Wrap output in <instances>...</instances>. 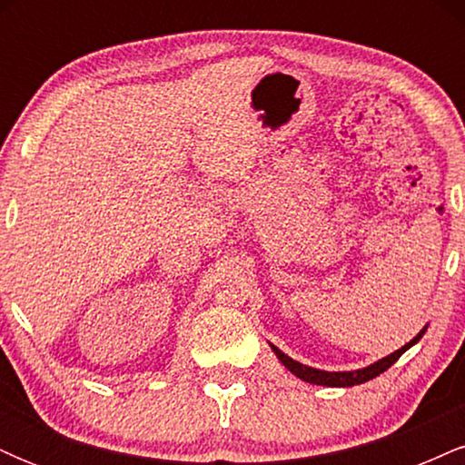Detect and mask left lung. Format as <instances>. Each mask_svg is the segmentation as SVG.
I'll return each instance as SVG.
<instances>
[{"mask_svg":"<svg viewBox=\"0 0 465 465\" xmlns=\"http://www.w3.org/2000/svg\"><path fill=\"white\" fill-rule=\"evenodd\" d=\"M426 328H429V323H426L424 328H421L420 332L415 334L407 345H402V348H400V350L391 351V354L385 356V359L371 362V365H367V367H361V370H351V371H325V370H317V367L303 365V362L291 359V356L284 354V351H282L280 348H275L273 343H269V345H271V350H273V354L277 356V359H280L282 365H284L286 370L292 373V376L302 378L303 382H311V385H322V387H354V385H362V382L371 381V378L381 376L382 371H387L389 367H391L393 362H396L400 356L404 354V351H407L409 348H413V345L418 343L421 336H424Z\"/></svg>","mask_w":465,"mask_h":465,"instance_id":"8db88e82","label":"left lung"}]
</instances>
